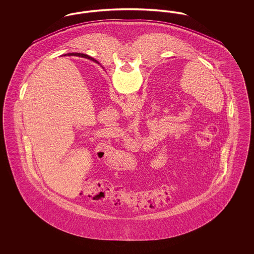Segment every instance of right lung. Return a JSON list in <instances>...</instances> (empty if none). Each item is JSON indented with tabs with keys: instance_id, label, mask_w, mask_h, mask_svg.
I'll return each instance as SVG.
<instances>
[{
	"instance_id": "right-lung-1",
	"label": "right lung",
	"mask_w": 254,
	"mask_h": 254,
	"mask_svg": "<svg viewBox=\"0 0 254 254\" xmlns=\"http://www.w3.org/2000/svg\"><path fill=\"white\" fill-rule=\"evenodd\" d=\"M92 60H94V59H92ZM94 61H96V60H94Z\"/></svg>"
}]
</instances>
